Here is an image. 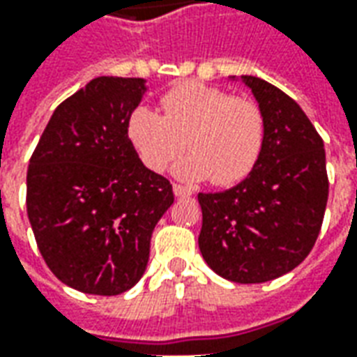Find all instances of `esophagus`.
Returning <instances> with one entry per match:
<instances>
[{"label": "esophagus", "mask_w": 357, "mask_h": 357, "mask_svg": "<svg viewBox=\"0 0 357 357\" xmlns=\"http://www.w3.org/2000/svg\"><path fill=\"white\" fill-rule=\"evenodd\" d=\"M174 195L176 197H179V199H185V197H191L193 195V191L189 189V187H183V185H179V183H174Z\"/></svg>", "instance_id": "esophagus-1"}]
</instances>
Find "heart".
<instances>
[{"mask_svg": "<svg viewBox=\"0 0 357 357\" xmlns=\"http://www.w3.org/2000/svg\"><path fill=\"white\" fill-rule=\"evenodd\" d=\"M160 107L164 114L139 105L128 118V137L151 170H164L187 145L191 153L174 166L179 179L233 185L252 172L266 139L258 102L185 82L166 91Z\"/></svg>", "mask_w": 357, "mask_h": 357, "instance_id": "b5f03b06", "label": "heart"}]
</instances>
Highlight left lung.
<instances>
[{"instance_id": "obj_1", "label": "left lung", "mask_w": 357, "mask_h": 357, "mask_svg": "<svg viewBox=\"0 0 357 357\" xmlns=\"http://www.w3.org/2000/svg\"><path fill=\"white\" fill-rule=\"evenodd\" d=\"M247 86L266 120L258 162L241 183L199 193L204 262L235 283H266L289 273L314 248L329 197L325 149L298 102L256 76Z\"/></svg>"}]
</instances>
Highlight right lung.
Returning a JSON list of instances; mask_svg holds the SVG:
<instances>
[{
  "label": "right lung",
  "mask_w": 357,
  "mask_h": 357,
  "mask_svg": "<svg viewBox=\"0 0 357 357\" xmlns=\"http://www.w3.org/2000/svg\"><path fill=\"white\" fill-rule=\"evenodd\" d=\"M143 78L99 76L59 105L26 174V210L43 260L86 294L132 289L151 235L174 202L170 181L149 170L128 137Z\"/></svg>",
  "instance_id": "add662e5"
}]
</instances>
